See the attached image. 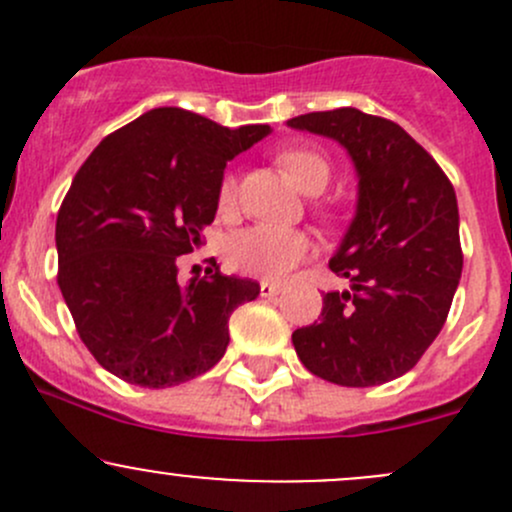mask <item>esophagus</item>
Returning <instances> with one entry per match:
<instances>
[{"instance_id": "34e87169", "label": "esophagus", "mask_w": 512, "mask_h": 512, "mask_svg": "<svg viewBox=\"0 0 512 512\" xmlns=\"http://www.w3.org/2000/svg\"><path fill=\"white\" fill-rule=\"evenodd\" d=\"M282 285L280 282H270V280H262L260 282V294L262 297H275V294H280Z\"/></svg>"}]
</instances>
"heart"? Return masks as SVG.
<instances>
[{
	"mask_svg": "<svg viewBox=\"0 0 512 512\" xmlns=\"http://www.w3.org/2000/svg\"><path fill=\"white\" fill-rule=\"evenodd\" d=\"M277 160L304 193H322L332 178V163L317 148H285ZM235 200L237 183L232 175H225L218 190L220 213L230 215ZM225 255L237 272L262 277V280H280L312 255V237L299 227L250 225L230 235Z\"/></svg>",
	"mask_w": 512,
	"mask_h": 512,
	"instance_id": "1",
	"label": "heart"
}]
</instances>
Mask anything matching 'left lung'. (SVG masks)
Returning <instances> with one entry per match:
<instances>
[{"instance_id": "obj_1", "label": "left lung", "mask_w": 512, "mask_h": 512, "mask_svg": "<svg viewBox=\"0 0 512 512\" xmlns=\"http://www.w3.org/2000/svg\"><path fill=\"white\" fill-rule=\"evenodd\" d=\"M289 128L347 148L356 215L329 270L352 289L324 294L319 322L292 334L299 361L339 386H379L414 369L443 329L463 270L451 180L394 121L359 108L304 113Z\"/></svg>"}]
</instances>
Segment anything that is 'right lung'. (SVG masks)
Here are the masks:
<instances>
[{
	"label": "right lung",
	"mask_w": 512,
	"mask_h": 512,
	"mask_svg": "<svg viewBox=\"0 0 512 512\" xmlns=\"http://www.w3.org/2000/svg\"><path fill=\"white\" fill-rule=\"evenodd\" d=\"M270 126L227 128L165 106L103 138L56 218L59 289L76 332L118 379L183 384L223 359L227 319L260 285L218 270L178 280V257L203 245L227 160Z\"/></svg>",
	"instance_id": "1"
}]
</instances>
